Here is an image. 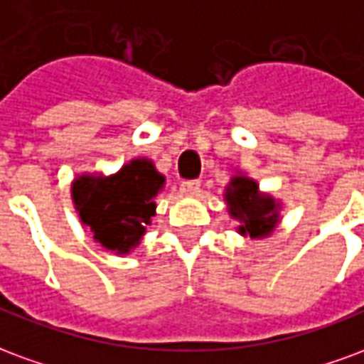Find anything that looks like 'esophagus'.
<instances>
[{
	"label": "esophagus",
	"mask_w": 364,
	"mask_h": 364,
	"mask_svg": "<svg viewBox=\"0 0 364 364\" xmlns=\"http://www.w3.org/2000/svg\"><path fill=\"white\" fill-rule=\"evenodd\" d=\"M200 180H184L180 184V192L184 193V196H196V193L200 192Z\"/></svg>",
	"instance_id": "esophagus-1"
}]
</instances>
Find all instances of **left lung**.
<instances>
[{
    "mask_svg": "<svg viewBox=\"0 0 364 364\" xmlns=\"http://www.w3.org/2000/svg\"><path fill=\"white\" fill-rule=\"evenodd\" d=\"M225 201L230 217L240 223L237 229L242 237L266 238L279 223V201L259 192L258 182L248 176L237 174L230 178Z\"/></svg>",
    "mask_w": 364,
    "mask_h": 364,
    "instance_id": "8db88e82",
    "label": "left lung"
}]
</instances>
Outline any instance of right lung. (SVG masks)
I'll list each match as a JSON object with an SVG mask.
<instances>
[{"instance_id":"obj_1","label":"right lung","mask_w":364,"mask_h":364,"mask_svg":"<svg viewBox=\"0 0 364 364\" xmlns=\"http://www.w3.org/2000/svg\"><path fill=\"white\" fill-rule=\"evenodd\" d=\"M163 186L164 176L149 159H134L110 176H77L71 198L98 244L116 254H129L155 217V198Z\"/></svg>"}]
</instances>
